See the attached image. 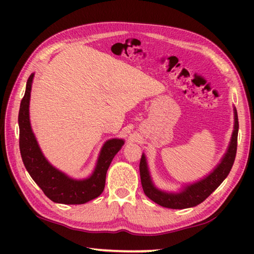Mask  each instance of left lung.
<instances>
[{
    "instance_id": "obj_1",
    "label": "left lung",
    "mask_w": 254,
    "mask_h": 254,
    "mask_svg": "<svg viewBox=\"0 0 254 254\" xmlns=\"http://www.w3.org/2000/svg\"><path fill=\"white\" fill-rule=\"evenodd\" d=\"M234 127L232 132L231 141L229 147L224 156L221 159L220 163L205 176L203 179L195 182L192 184H186L178 191H166L159 189L154 185L153 180L150 175V170L148 167L147 158L145 154L142 153L140 160V177L141 184L144 194L150 199L162 207L173 208V209H184L194 207L207 198L212 192L223 183L227 175L230 174L233 166L235 156H236V147H238V132H239V120L238 112L234 107Z\"/></svg>"
}]
</instances>
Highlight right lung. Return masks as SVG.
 Here are the masks:
<instances>
[{
	"instance_id": "obj_1",
	"label": "right lung",
	"mask_w": 254,
	"mask_h": 254,
	"mask_svg": "<svg viewBox=\"0 0 254 254\" xmlns=\"http://www.w3.org/2000/svg\"><path fill=\"white\" fill-rule=\"evenodd\" d=\"M34 74L27 81L24 96L19 111L20 152L25 169L45 195L55 203L66 205L85 204L100 196L105 187L107 169L122 145L123 139H110L103 144L98 154L95 168L91 176L75 179L54 167L47 160L38 144L30 123L29 105Z\"/></svg>"
}]
</instances>
